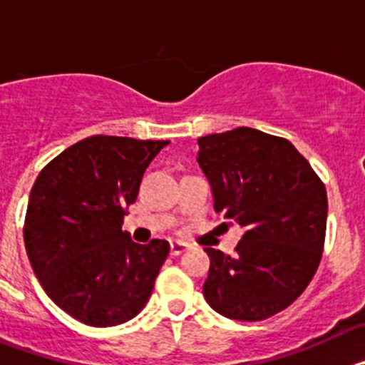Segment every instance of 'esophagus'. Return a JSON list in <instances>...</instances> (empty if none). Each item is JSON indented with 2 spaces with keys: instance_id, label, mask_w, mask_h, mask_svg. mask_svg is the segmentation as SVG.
I'll return each mask as SVG.
<instances>
[{
  "instance_id": "34e87169",
  "label": "esophagus",
  "mask_w": 365,
  "mask_h": 365,
  "mask_svg": "<svg viewBox=\"0 0 365 365\" xmlns=\"http://www.w3.org/2000/svg\"><path fill=\"white\" fill-rule=\"evenodd\" d=\"M188 248V243H185V241H172L170 243V252H172V256H179V254H182Z\"/></svg>"
}]
</instances>
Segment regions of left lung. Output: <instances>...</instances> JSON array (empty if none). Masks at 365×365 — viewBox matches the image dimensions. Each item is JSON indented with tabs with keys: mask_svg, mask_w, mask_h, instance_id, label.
<instances>
[{
	"mask_svg": "<svg viewBox=\"0 0 365 365\" xmlns=\"http://www.w3.org/2000/svg\"><path fill=\"white\" fill-rule=\"evenodd\" d=\"M197 144L215 212L245 230L234 256L205 248L210 270L202 294L232 320H265L289 307L320 265L325 186L289 140L254 128L206 135Z\"/></svg>",
	"mask_w": 365,
	"mask_h": 365,
	"instance_id": "obj_1",
	"label": "left lung"
}]
</instances>
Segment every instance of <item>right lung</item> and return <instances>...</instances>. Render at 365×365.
I'll list each match as a JSON object with an SVG mask.
<instances>
[{"label": "right lung", "instance_id": "obj_1", "mask_svg": "<svg viewBox=\"0 0 365 365\" xmlns=\"http://www.w3.org/2000/svg\"><path fill=\"white\" fill-rule=\"evenodd\" d=\"M168 144L95 135L51 160L32 186L25 250L43 291L74 320L111 327L150 299L170 245L135 243L122 222L146 168Z\"/></svg>", "mask_w": 365, "mask_h": 365}]
</instances>
